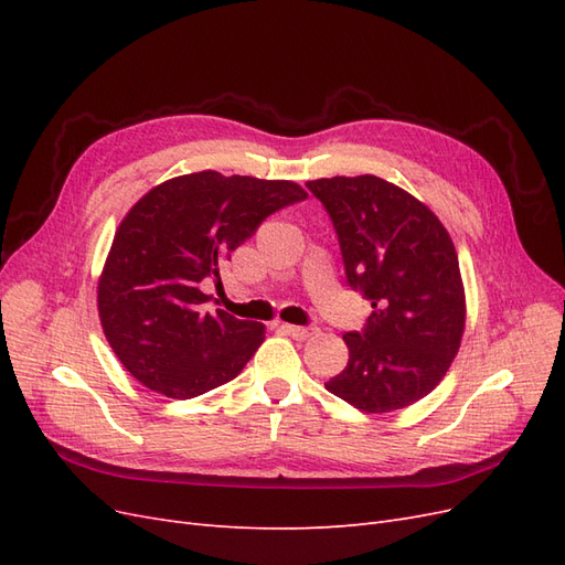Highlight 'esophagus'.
<instances>
[{"label": "esophagus", "mask_w": 565, "mask_h": 565, "mask_svg": "<svg viewBox=\"0 0 565 565\" xmlns=\"http://www.w3.org/2000/svg\"><path fill=\"white\" fill-rule=\"evenodd\" d=\"M280 330H282L285 334L292 337V339H299V341H303V339H309V337L316 334L313 328H299V324H287V322L280 324Z\"/></svg>", "instance_id": "esophagus-1"}]
</instances>
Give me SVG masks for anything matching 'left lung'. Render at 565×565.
<instances>
[{"label": "left lung", "instance_id": "8db88e82", "mask_svg": "<svg viewBox=\"0 0 565 565\" xmlns=\"http://www.w3.org/2000/svg\"><path fill=\"white\" fill-rule=\"evenodd\" d=\"M306 185L332 218L349 285L372 301L365 330L344 334L347 367L324 388L367 415L422 401L446 377L467 322L450 233L422 200L380 177Z\"/></svg>", "mask_w": 565, "mask_h": 565}]
</instances>
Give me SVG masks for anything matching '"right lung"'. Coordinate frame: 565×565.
I'll return each mask as SVG.
<instances>
[{
    "label": "right lung",
    "mask_w": 565,
    "mask_h": 565,
    "mask_svg": "<svg viewBox=\"0 0 565 565\" xmlns=\"http://www.w3.org/2000/svg\"><path fill=\"white\" fill-rule=\"evenodd\" d=\"M309 193L295 181L224 177L212 169L169 179L119 221L96 303L100 328L136 382L167 398H195L231 382L262 347V322L216 309L204 278H218L262 221Z\"/></svg>",
    "instance_id": "right-lung-1"
}]
</instances>
